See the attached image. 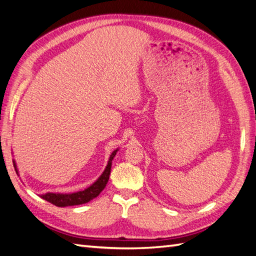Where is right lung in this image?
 <instances>
[{"label":"right lung","instance_id":"right-lung-1","mask_svg":"<svg viewBox=\"0 0 256 256\" xmlns=\"http://www.w3.org/2000/svg\"><path fill=\"white\" fill-rule=\"evenodd\" d=\"M118 150L111 154L108 164L104 171V174L100 176L99 179L94 182L92 186L87 188L84 191H80L72 194H54V193H46L41 195V198L46 200L49 203L56 205L58 207H66V206H74L88 203L89 200L97 198L101 193V191L106 188V183L109 181V176L111 172L112 160H114Z\"/></svg>","mask_w":256,"mask_h":256}]
</instances>
